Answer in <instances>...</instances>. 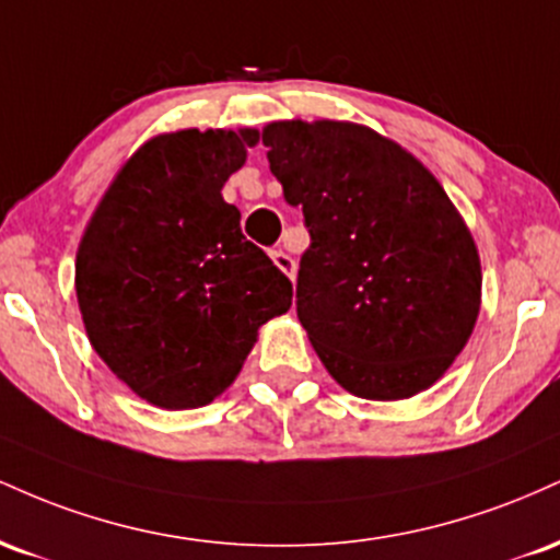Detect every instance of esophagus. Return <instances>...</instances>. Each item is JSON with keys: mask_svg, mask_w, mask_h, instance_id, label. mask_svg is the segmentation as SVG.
<instances>
[{"mask_svg": "<svg viewBox=\"0 0 560 560\" xmlns=\"http://www.w3.org/2000/svg\"><path fill=\"white\" fill-rule=\"evenodd\" d=\"M271 258H273L276 266H279V271H284L289 279H294V271H298V266H294V260L289 258L284 249H273Z\"/></svg>", "mask_w": 560, "mask_h": 560, "instance_id": "obj_1", "label": "esophagus"}]
</instances>
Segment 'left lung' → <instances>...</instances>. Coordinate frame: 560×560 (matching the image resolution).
Returning <instances> with one entry per match:
<instances>
[{"mask_svg": "<svg viewBox=\"0 0 560 560\" xmlns=\"http://www.w3.org/2000/svg\"><path fill=\"white\" fill-rule=\"evenodd\" d=\"M262 144L311 234L298 318L329 374L365 400L432 387L471 337L481 292L445 189L365 126L287 120L262 128Z\"/></svg>", "mask_w": 560, "mask_h": 560, "instance_id": "1", "label": "left lung"}]
</instances>
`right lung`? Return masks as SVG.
Here are the masks:
<instances>
[{"instance_id":"right-lung-1","label":"right lung","mask_w":560,"mask_h":560,"mask_svg":"<svg viewBox=\"0 0 560 560\" xmlns=\"http://www.w3.org/2000/svg\"><path fill=\"white\" fill-rule=\"evenodd\" d=\"M258 131H176L120 168L83 234L75 292L96 355L160 408L210 402L255 334L292 305V281L221 197Z\"/></svg>"}]
</instances>
